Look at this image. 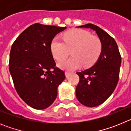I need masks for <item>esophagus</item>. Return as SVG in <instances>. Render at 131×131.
<instances>
[{
  "mask_svg": "<svg viewBox=\"0 0 131 131\" xmlns=\"http://www.w3.org/2000/svg\"><path fill=\"white\" fill-rule=\"evenodd\" d=\"M70 74H71V73L69 72V71H66V72H65V75H66V77H69V75Z\"/></svg>",
  "mask_w": 131,
  "mask_h": 131,
  "instance_id": "1",
  "label": "esophagus"
}]
</instances>
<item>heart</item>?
I'll use <instances>...</instances> for the list:
<instances>
[{
	"mask_svg": "<svg viewBox=\"0 0 131 131\" xmlns=\"http://www.w3.org/2000/svg\"><path fill=\"white\" fill-rule=\"evenodd\" d=\"M72 50V57L60 61L58 66L66 70H75L81 66L93 64L100 56L102 50L100 40L83 29H73L63 35V41L54 37L50 44L53 57L61 60Z\"/></svg>",
	"mask_w": 131,
	"mask_h": 131,
	"instance_id": "heart-1",
	"label": "heart"
}]
</instances>
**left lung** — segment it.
Instances as JSON below:
<instances>
[{
  "label": "left lung",
  "mask_w": 131,
  "mask_h": 131,
  "mask_svg": "<svg viewBox=\"0 0 131 131\" xmlns=\"http://www.w3.org/2000/svg\"><path fill=\"white\" fill-rule=\"evenodd\" d=\"M77 27L90 28L100 39L102 50L93 66L77 72L79 82L76 97L87 107H96L104 102L115 90L119 80L121 58L115 40L106 31L92 24Z\"/></svg>",
  "instance_id": "1"
}]
</instances>
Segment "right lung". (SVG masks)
<instances>
[{
	"mask_svg": "<svg viewBox=\"0 0 131 131\" xmlns=\"http://www.w3.org/2000/svg\"><path fill=\"white\" fill-rule=\"evenodd\" d=\"M66 29L37 23L24 30L12 46L9 71L15 89L36 110H45L54 102L66 78L64 72L55 68L50 50L54 37Z\"/></svg>",
	"mask_w": 131,
	"mask_h": 131,
	"instance_id": "obj_1",
	"label": "right lung"
}]
</instances>
